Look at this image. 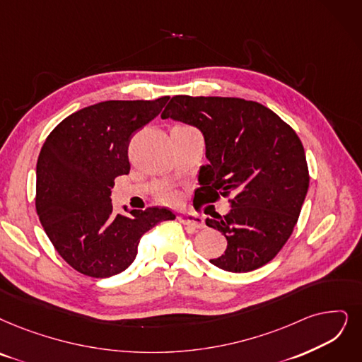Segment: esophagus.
<instances>
[{
    "label": "esophagus",
    "instance_id": "34e87169",
    "mask_svg": "<svg viewBox=\"0 0 362 362\" xmlns=\"http://www.w3.org/2000/svg\"><path fill=\"white\" fill-rule=\"evenodd\" d=\"M178 220L180 223H182L184 226L190 227V228H204L205 223L202 216H199L197 214L193 212H181L178 214Z\"/></svg>",
    "mask_w": 362,
    "mask_h": 362
}]
</instances>
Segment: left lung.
Instances as JSON below:
<instances>
[{
    "instance_id": "obj_1",
    "label": "left lung",
    "mask_w": 362,
    "mask_h": 362,
    "mask_svg": "<svg viewBox=\"0 0 362 362\" xmlns=\"http://www.w3.org/2000/svg\"><path fill=\"white\" fill-rule=\"evenodd\" d=\"M162 119L197 127L208 165L194 193L205 202L231 196L230 212L206 218L226 236L223 255L209 262L227 272H251L274 258L298 220L309 189L305 148L267 107L240 98L173 96Z\"/></svg>"
}]
</instances>
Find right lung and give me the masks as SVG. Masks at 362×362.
<instances>
[{
    "label": "right lung",
    "mask_w": 362,
    "mask_h": 362,
    "mask_svg": "<svg viewBox=\"0 0 362 362\" xmlns=\"http://www.w3.org/2000/svg\"><path fill=\"white\" fill-rule=\"evenodd\" d=\"M169 96L154 100H105L57 124L37 162L35 208L59 255L92 278L114 276L134 263L142 235L173 220L166 208L115 214L114 180L127 175L131 136L150 123Z\"/></svg>",
    "instance_id": "right-lung-1"
}]
</instances>
